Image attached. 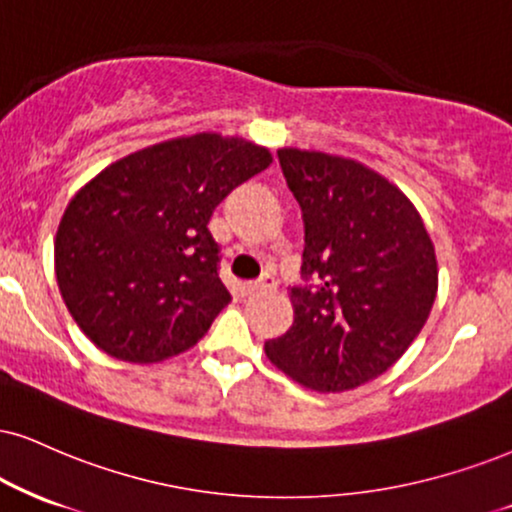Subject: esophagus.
Returning <instances> with one entry per match:
<instances>
[{
	"label": "esophagus",
	"instance_id": "34e87169",
	"mask_svg": "<svg viewBox=\"0 0 512 512\" xmlns=\"http://www.w3.org/2000/svg\"><path fill=\"white\" fill-rule=\"evenodd\" d=\"M277 287V280L273 275H263L258 282H246L244 292L246 294H258V292H270V289Z\"/></svg>",
	"mask_w": 512,
	"mask_h": 512
}]
</instances>
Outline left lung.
<instances>
[{"instance_id": "1", "label": "left lung", "mask_w": 512, "mask_h": 512, "mask_svg": "<svg viewBox=\"0 0 512 512\" xmlns=\"http://www.w3.org/2000/svg\"><path fill=\"white\" fill-rule=\"evenodd\" d=\"M304 218L294 323L266 356L308 389L349 391L387 372L437 299L434 244L418 208L384 175L325 151H277Z\"/></svg>"}]
</instances>
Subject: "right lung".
<instances>
[{
	"instance_id": "right-lung-1",
	"label": "right lung",
	"mask_w": 512,
	"mask_h": 512,
	"mask_svg": "<svg viewBox=\"0 0 512 512\" xmlns=\"http://www.w3.org/2000/svg\"><path fill=\"white\" fill-rule=\"evenodd\" d=\"M270 163L266 147L197 132L123 156L78 189L56 230L54 270L92 344L159 363L204 337L232 299L206 225Z\"/></svg>"
}]
</instances>
